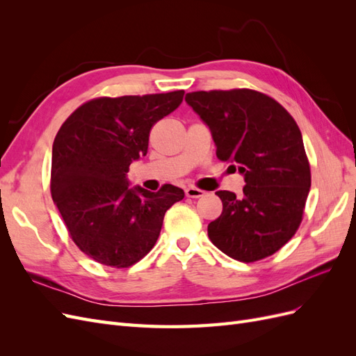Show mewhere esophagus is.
<instances>
[{
    "label": "esophagus",
    "instance_id": "esophagus-1",
    "mask_svg": "<svg viewBox=\"0 0 356 356\" xmlns=\"http://www.w3.org/2000/svg\"><path fill=\"white\" fill-rule=\"evenodd\" d=\"M207 193H204L203 190L200 188H196V187H187L186 188V196L187 197H191V199H199V197H203Z\"/></svg>",
    "mask_w": 356,
    "mask_h": 356
}]
</instances>
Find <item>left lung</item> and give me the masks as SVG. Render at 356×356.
<instances>
[{
	"label": "left lung",
	"mask_w": 356,
	"mask_h": 356,
	"mask_svg": "<svg viewBox=\"0 0 356 356\" xmlns=\"http://www.w3.org/2000/svg\"><path fill=\"white\" fill-rule=\"evenodd\" d=\"M186 101L209 126L217 157L238 165L246 182L242 197L215 193L222 212L208 225L211 242L242 263L275 254L298 230L312 182L293 115L251 89L191 92Z\"/></svg>",
	"instance_id": "left-lung-1"
}]
</instances>
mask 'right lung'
I'll return each instance as SVG.
<instances>
[{"mask_svg": "<svg viewBox=\"0 0 356 356\" xmlns=\"http://www.w3.org/2000/svg\"><path fill=\"white\" fill-rule=\"evenodd\" d=\"M184 90L95 98L63 124L53 143L50 191L79 250L104 266L131 267L159 238L166 211L184 199L165 184L131 188L129 166L147 154L152 127L177 110Z\"/></svg>", "mask_w": 356, "mask_h": 356, "instance_id": "1", "label": "right lung"}]
</instances>
